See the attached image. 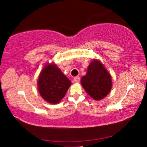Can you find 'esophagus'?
I'll use <instances>...</instances> for the list:
<instances>
[{
	"label": "esophagus",
	"mask_w": 147,
	"mask_h": 147,
	"mask_svg": "<svg viewBox=\"0 0 147 147\" xmlns=\"http://www.w3.org/2000/svg\"><path fill=\"white\" fill-rule=\"evenodd\" d=\"M73 82L74 83H79L80 82V76L74 77V79H73Z\"/></svg>",
	"instance_id": "34e87169"
}]
</instances>
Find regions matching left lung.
<instances>
[{
    "instance_id": "left-lung-1",
    "label": "left lung",
    "mask_w": 147,
    "mask_h": 147,
    "mask_svg": "<svg viewBox=\"0 0 147 147\" xmlns=\"http://www.w3.org/2000/svg\"><path fill=\"white\" fill-rule=\"evenodd\" d=\"M83 88L95 100L104 98L112 88V78L100 62L92 61L88 67L85 76L81 79Z\"/></svg>"
}]
</instances>
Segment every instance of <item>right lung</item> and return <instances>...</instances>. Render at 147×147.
<instances>
[{"instance_id":"1","label":"right lung","mask_w":147,"mask_h":147,"mask_svg":"<svg viewBox=\"0 0 147 147\" xmlns=\"http://www.w3.org/2000/svg\"><path fill=\"white\" fill-rule=\"evenodd\" d=\"M71 85V81L54 64H47L38 79V91L49 103L58 104L64 98Z\"/></svg>"}]
</instances>
